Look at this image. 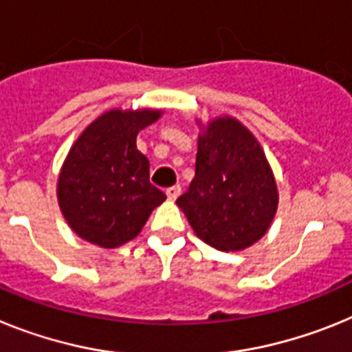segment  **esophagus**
Masks as SVG:
<instances>
[{"mask_svg": "<svg viewBox=\"0 0 352 352\" xmlns=\"http://www.w3.org/2000/svg\"><path fill=\"white\" fill-rule=\"evenodd\" d=\"M179 195H180V186H172V188H168L166 189V197H168V200H177V198H179Z\"/></svg>", "mask_w": 352, "mask_h": 352, "instance_id": "1", "label": "esophagus"}]
</instances>
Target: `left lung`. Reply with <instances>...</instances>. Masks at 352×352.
Segmentation results:
<instances>
[{
    "label": "left lung",
    "instance_id": "obj_1",
    "mask_svg": "<svg viewBox=\"0 0 352 352\" xmlns=\"http://www.w3.org/2000/svg\"><path fill=\"white\" fill-rule=\"evenodd\" d=\"M197 170L177 198L195 234L219 252H241L262 239L278 209V186L252 131L225 115L197 120Z\"/></svg>",
    "mask_w": 352,
    "mask_h": 352
}]
</instances>
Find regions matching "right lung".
<instances>
[{
	"mask_svg": "<svg viewBox=\"0 0 352 352\" xmlns=\"http://www.w3.org/2000/svg\"><path fill=\"white\" fill-rule=\"evenodd\" d=\"M163 109L113 108L85 127L58 175V206L69 227L100 248H118L142 232L166 200L148 180V159L136 136Z\"/></svg>",
	"mask_w": 352,
	"mask_h": 352,
	"instance_id": "right-lung-1",
	"label": "right lung"
}]
</instances>
